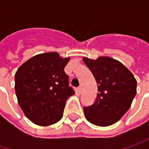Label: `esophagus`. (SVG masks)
Here are the masks:
<instances>
[{
	"instance_id": "1",
	"label": "esophagus",
	"mask_w": 149,
	"mask_h": 149,
	"mask_svg": "<svg viewBox=\"0 0 149 149\" xmlns=\"http://www.w3.org/2000/svg\"><path fill=\"white\" fill-rule=\"evenodd\" d=\"M78 91H79V93H82V91H83V87H82V85H80V86L78 87Z\"/></svg>"
}]
</instances>
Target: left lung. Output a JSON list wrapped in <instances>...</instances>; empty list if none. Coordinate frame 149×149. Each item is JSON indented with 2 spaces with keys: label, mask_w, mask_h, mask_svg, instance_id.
<instances>
[{
  "label": "left lung",
  "mask_w": 149,
  "mask_h": 149,
  "mask_svg": "<svg viewBox=\"0 0 149 149\" xmlns=\"http://www.w3.org/2000/svg\"><path fill=\"white\" fill-rule=\"evenodd\" d=\"M83 60L95 76L99 91L95 103L84 108V116L97 126L112 125L129 109L137 93V81L121 62L113 58L84 57Z\"/></svg>",
  "instance_id": "left-lung-1"
}]
</instances>
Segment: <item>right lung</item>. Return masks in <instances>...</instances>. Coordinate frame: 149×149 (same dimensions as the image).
<instances>
[{"label":"right lung","instance_id":"right-lung-1","mask_svg":"<svg viewBox=\"0 0 149 149\" xmlns=\"http://www.w3.org/2000/svg\"><path fill=\"white\" fill-rule=\"evenodd\" d=\"M70 57L56 52L33 56L15 74L17 100L26 116L34 123L49 126L63 117L66 100L74 91L64 69Z\"/></svg>","mask_w":149,"mask_h":149}]
</instances>
